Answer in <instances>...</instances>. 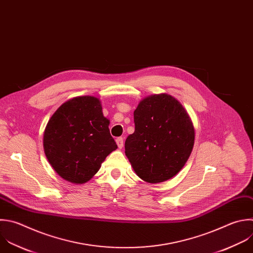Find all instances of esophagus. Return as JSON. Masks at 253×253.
Returning a JSON list of instances; mask_svg holds the SVG:
<instances>
[{"label":"esophagus","mask_w":253,"mask_h":253,"mask_svg":"<svg viewBox=\"0 0 253 253\" xmlns=\"http://www.w3.org/2000/svg\"><path fill=\"white\" fill-rule=\"evenodd\" d=\"M116 143H117V145H118L119 149H122V148H123L124 140H123V138H122V137H118V138L116 139Z\"/></svg>","instance_id":"1"}]
</instances>
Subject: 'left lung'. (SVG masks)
<instances>
[{"label":"left lung","mask_w":253,"mask_h":253,"mask_svg":"<svg viewBox=\"0 0 253 253\" xmlns=\"http://www.w3.org/2000/svg\"><path fill=\"white\" fill-rule=\"evenodd\" d=\"M135 131L125 141V154L136 174L148 183L174 177L188 161L195 130L183 105L173 96L155 94L134 111Z\"/></svg>","instance_id":"1"}]
</instances>
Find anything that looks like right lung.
I'll return each instance as SVG.
<instances>
[{
	"label": "right lung",
	"instance_id": "obj_1",
	"mask_svg": "<svg viewBox=\"0 0 253 253\" xmlns=\"http://www.w3.org/2000/svg\"><path fill=\"white\" fill-rule=\"evenodd\" d=\"M108 125L96 97H75L63 103L49 119L43 135L44 153L54 171L70 183L89 181L117 149Z\"/></svg>",
	"mask_w": 253,
	"mask_h": 253
}]
</instances>
